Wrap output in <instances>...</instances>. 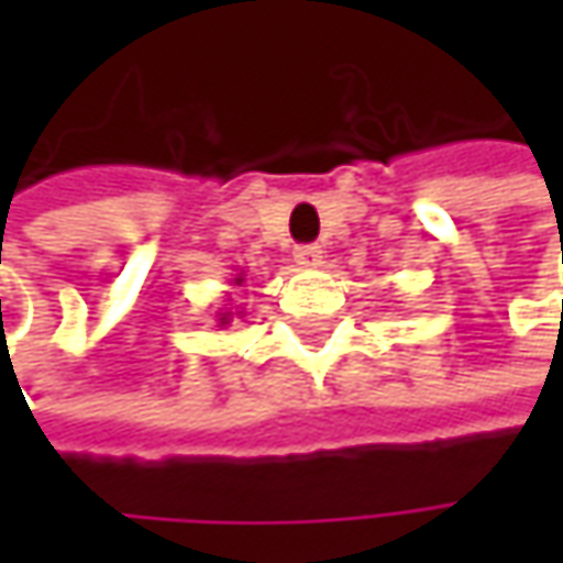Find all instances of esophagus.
Instances as JSON below:
<instances>
[{"instance_id": "34e87169", "label": "esophagus", "mask_w": 563, "mask_h": 563, "mask_svg": "<svg viewBox=\"0 0 563 563\" xmlns=\"http://www.w3.org/2000/svg\"><path fill=\"white\" fill-rule=\"evenodd\" d=\"M294 260H297V266H303V269H316V266L322 263V247L303 244V247L294 250Z\"/></svg>"}]
</instances>
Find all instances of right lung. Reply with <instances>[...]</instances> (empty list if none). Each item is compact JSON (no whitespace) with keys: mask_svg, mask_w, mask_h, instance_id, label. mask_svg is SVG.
I'll return each mask as SVG.
<instances>
[{"mask_svg":"<svg viewBox=\"0 0 563 563\" xmlns=\"http://www.w3.org/2000/svg\"><path fill=\"white\" fill-rule=\"evenodd\" d=\"M241 282H244V275H238V278H234V285H241ZM219 322L228 325V322H231V313H219Z\"/></svg>","mask_w":563,"mask_h":563,"instance_id":"obj_1","label":"right lung"}]
</instances>
